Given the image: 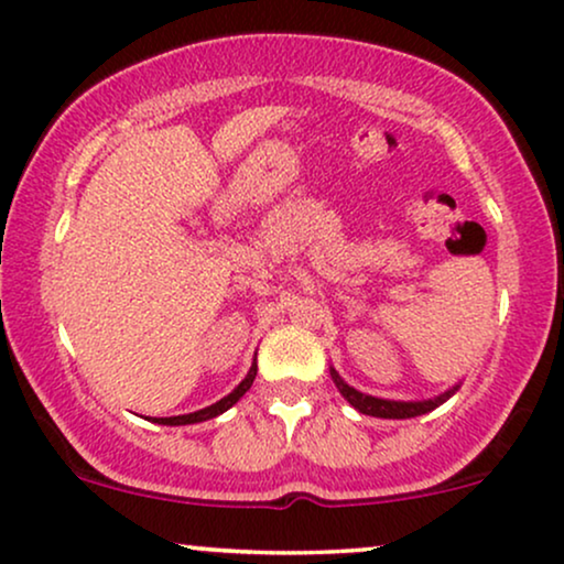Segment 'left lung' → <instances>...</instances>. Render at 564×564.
Wrapping results in <instances>:
<instances>
[{
  "mask_svg": "<svg viewBox=\"0 0 564 564\" xmlns=\"http://www.w3.org/2000/svg\"><path fill=\"white\" fill-rule=\"evenodd\" d=\"M330 377H333L335 388L340 390V395H344L356 411L367 413V416H377V419L422 416V413H430V411L437 409V405L445 403L447 398L455 395V390L460 388V384H455V388L445 390V393L437 395V398H430V401H384V398H375V395H367V393H359V390H354L351 384H346L344 380H340V375L335 372L333 367H330Z\"/></svg>",
  "mask_w": 564,
  "mask_h": 564,
  "instance_id": "left-lung-1",
  "label": "left lung"
}]
</instances>
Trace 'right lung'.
<instances>
[{
	"label": "right lung",
	"instance_id": "obj_1",
	"mask_svg": "<svg viewBox=\"0 0 564 564\" xmlns=\"http://www.w3.org/2000/svg\"><path fill=\"white\" fill-rule=\"evenodd\" d=\"M254 375H258V361H252V367H249V372H247L245 380H241V382L237 384V388L231 390L229 395H226V398H220L218 403L208 405V409H199V411H195V413H184V416H161V419H153V422H155V424H166V426H182V424H197V422H208V419L218 416V413L229 411L231 405L237 403L239 398L245 395L249 388H252V382H254Z\"/></svg>",
	"mask_w": 564,
	"mask_h": 564
}]
</instances>
